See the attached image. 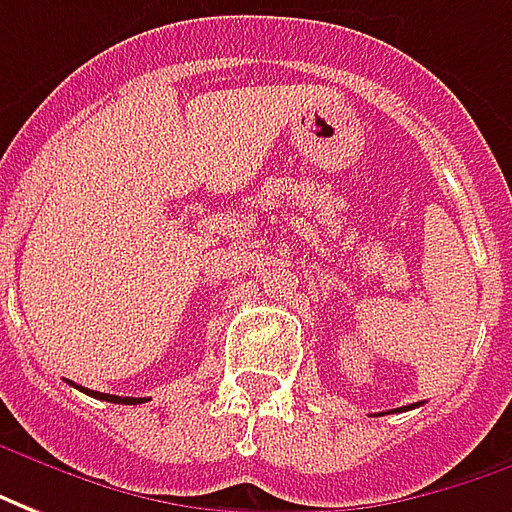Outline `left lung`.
<instances>
[{"mask_svg": "<svg viewBox=\"0 0 512 512\" xmlns=\"http://www.w3.org/2000/svg\"><path fill=\"white\" fill-rule=\"evenodd\" d=\"M405 408H408V405H405Z\"/></svg>", "mask_w": 512, "mask_h": 512, "instance_id": "1", "label": "left lung"}]
</instances>
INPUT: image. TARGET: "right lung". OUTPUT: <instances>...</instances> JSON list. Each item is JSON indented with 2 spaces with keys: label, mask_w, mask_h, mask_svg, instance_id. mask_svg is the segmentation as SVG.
Returning a JSON list of instances; mask_svg holds the SVG:
<instances>
[{
  "label": "right lung",
  "mask_w": 512,
  "mask_h": 512,
  "mask_svg": "<svg viewBox=\"0 0 512 512\" xmlns=\"http://www.w3.org/2000/svg\"><path fill=\"white\" fill-rule=\"evenodd\" d=\"M82 389V386H79ZM85 394L90 397H99V400H107V402H121V405H137V402H146L148 397H115V394H101V391H90V389H82Z\"/></svg>",
  "instance_id": "obj_1"
}]
</instances>
